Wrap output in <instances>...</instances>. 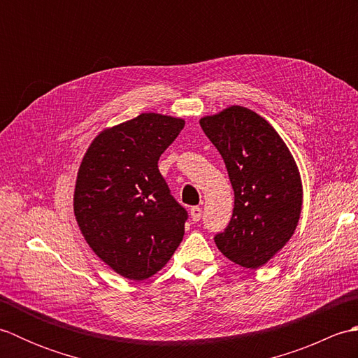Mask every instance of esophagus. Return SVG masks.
<instances>
[{
	"label": "esophagus",
	"mask_w": 358,
	"mask_h": 358,
	"mask_svg": "<svg viewBox=\"0 0 358 358\" xmlns=\"http://www.w3.org/2000/svg\"><path fill=\"white\" fill-rule=\"evenodd\" d=\"M201 215H203L201 208H199V206L191 208V218H192V222H200Z\"/></svg>",
	"instance_id": "1"
}]
</instances>
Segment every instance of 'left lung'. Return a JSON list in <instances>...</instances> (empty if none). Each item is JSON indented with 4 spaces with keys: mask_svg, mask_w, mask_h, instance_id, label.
Listing matches in <instances>:
<instances>
[{
    "mask_svg": "<svg viewBox=\"0 0 358 358\" xmlns=\"http://www.w3.org/2000/svg\"><path fill=\"white\" fill-rule=\"evenodd\" d=\"M200 126L223 157L234 189L232 218L215 245L243 268H260L299 223L303 189L294 157L268 121L241 106L204 117Z\"/></svg>",
    "mask_w": 358,
    "mask_h": 358,
    "instance_id": "8db88e82",
    "label": "left lung"
}]
</instances>
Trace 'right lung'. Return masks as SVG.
Returning <instances> with one entry per match:
<instances>
[{
	"mask_svg": "<svg viewBox=\"0 0 358 358\" xmlns=\"http://www.w3.org/2000/svg\"><path fill=\"white\" fill-rule=\"evenodd\" d=\"M183 127L181 118L141 113L103 131L81 162L75 217L87 245L124 278L152 277L183 240L187 210L158 171Z\"/></svg>",
	"mask_w": 358,
	"mask_h": 358,
	"instance_id": "obj_1",
	"label": "right lung"
}]
</instances>
